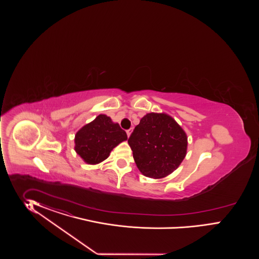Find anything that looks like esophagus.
I'll list each match as a JSON object with an SVG mask.
<instances>
[{
	"label": "esophagus",
	"mask_w": 259,
	"mask_h": 259,
	"mask_svg": "<svg viewBox=\"0 0 259 259\" xmlns=\"http://www.w3.org/2000/svg\"><path fill=\"white\" fill-rule=\"evenodd\" d=\"M132 131H133V129L132 128H130V129H128V130H126V134H127V136L129 137L131 133H132Z\"/></svg>",
	"instance_id": "obj_1"
}]
</instances>
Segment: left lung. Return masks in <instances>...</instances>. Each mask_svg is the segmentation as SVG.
<instances>
[{
    "instance_id": "left-lung-1",
    "label": "left lung",
    "mask_w": 259,
    "mask_h": 259,
    "mask_svg": "<svg viewBox=\"0 0 259 259\" xmlns=\"http://www.w3.org/2000/svg\"><path fill=\"white\" fill-rule=\"evenodd\" d=\"M128 143L139 170L145 177L161 179L184 159L187 136L170 116L150 113L135 127Z\"/></svg>"
}]
</instances>
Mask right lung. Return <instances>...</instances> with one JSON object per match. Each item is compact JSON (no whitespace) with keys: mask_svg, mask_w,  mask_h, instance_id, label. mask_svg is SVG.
<instances>
[{"mask_svg":"<svg viewBox=\"0 0 259 259\" xmlns=\"http://www.w3.org/2000/svg\"><path fill=\"white\" fill-rule=\"evenodd\" d=\"M127 140L125 131L105 115H99L75 136V150L88 164L106 159L110 152Z\"/></svg>","mask_w":259,"mask_h":259,"instance_id":"right-lung-1","label":"right lung"}]
</instances>
